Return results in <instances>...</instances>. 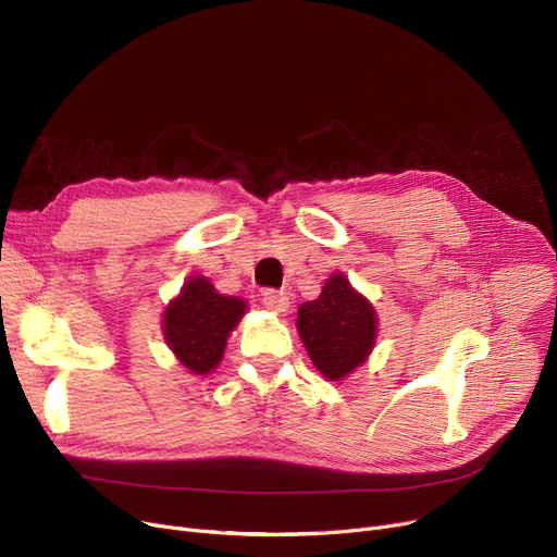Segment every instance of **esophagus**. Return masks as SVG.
Instances as JSON below:
<instances>
[{
  "label": "esophagus",
  "mask_w": 557,
  "mask_h": 557,
  "mask_svg": "<svg viewBox=\"0 0 557 557\" xmlns=\"http://www.w3.org/2000/svg\"><path fill=\"white\" fill-rule=\"evenodd\" d=\"M261 302L267 305L271 311H286L288 307V298L284 290H277V288H267L261 294Z\"/></svg>",
  "instance_id": "esophagus-1"
}]
</instances>
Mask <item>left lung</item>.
I'll list each match as a JSON object with an SVG mask.
<instances>
[{"mask_svg": "<svg viewBox=\"0 0 557 557\" xmlns=\"http://www.w3.org/2000/svg\"><path fill=\"white\" fill-rule=\"evenodd\" d=\"M298 332L313 366L327 379H343L370 355L376 315L349 282L336 273L315 300L300 307Z\"/></svg>", "mask_w": 557, "mask_h": 557, "instance_id": "left-lung-1", "label": "left lung"}]
</instances>
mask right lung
Here are the masks:
<instances>
[{
    "label": "right lung",
    "instance_id": "add662e5",
    "mask_svg": "<svg viewBox=\"0 0 557 557\" xmlns=\"http://www.w3.org/2000/svg\"><path fill=\"white\" fill-rule=\"evenodd\" d=\"M246 311L239 298L221 296L205 277H191L164 311V338L194 374L219 366L225 341Z\"/></svg>",
    "mask_w": 557,
    "mask_h": 557
}]
</instances>
